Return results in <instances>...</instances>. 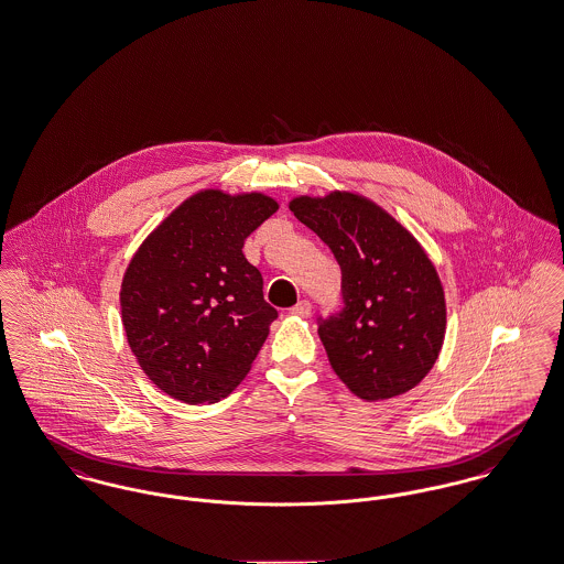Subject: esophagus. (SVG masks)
Instances as JSON below:
<instances>
[{
  "label": "esophagus",
  "mask_w": 564,
  "mask_h": 564,
  "mask_svg": "<svg viewBox=\"0 0 564 564\" xmlns=\"http://www.w3.org/2000/svg\"><path fill=\"white\" fill-rule=\"evenodd\" d=\"M311 311H313L311 302L308 300H300L294 308H292V315H295V317H311Z\"/></svg>",
  "instance_id": "34e87169"
}]
</instances>
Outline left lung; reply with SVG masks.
<instances>
[{"label": "left lung", "mask_w": 564, "mask_h": 564, "mask_svg": "<svg viewBox=\"0 0 564 564\" xmlns=\"http://www.w3.org/2000/svg\"><path fill=\"white\" fill-rule=\"evenodd\" d=\"M295 217L343 270V313L319 323L329 366L366 402L408 393L440 357L446 297L414 235L375 200L349 189L295 196Z\"/></svg>", "instance_id": "1"}]
</instances>
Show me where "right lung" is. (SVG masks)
<instances>
[{
  "label": "right lung",
  "instance_id": "1",
  "mask_svg": "<svg viewBox=\"0 0 564 564\" xmlns=\"http://www.w3.org/2000/svg\"><path fill=\"white\" fill-rule=\"evenodd\" d=\"M276 209L262 192L200 189L134 251L122 325L137 364L166 395L214 403L251 370L276 311L242 245Z\"/></svg>",
  "mask_w": 564,
  "mask_h": 564
}]
</instances>
